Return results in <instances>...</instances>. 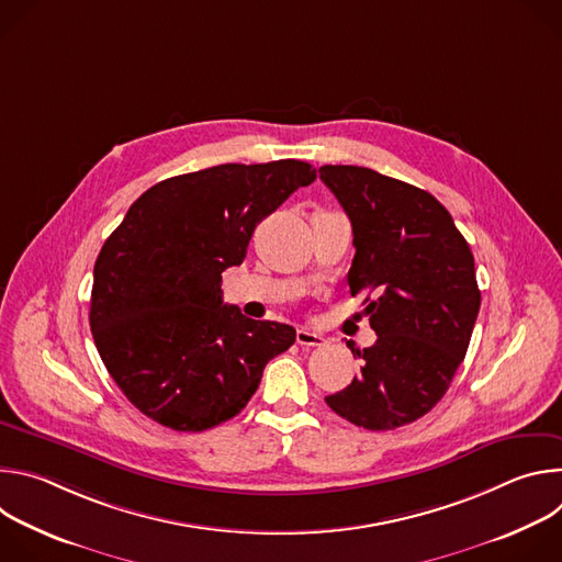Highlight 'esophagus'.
Returning <instances> with one entry per match:
<instances>
[{
	"mask_svg": "<svg viewBox=\"0 0 562 562\" xmlns=\"http://www.w3.org/2000/svg\"><path fill=\"white\" fill-rule=\"evenodd\" d=\"M295 340H297V345H302V347H319V345H325V338H323V336L315 334V331H308V329H304V327H300V329L295 331Z\"/></svg>",
	"mask_w": 562,
	"mask_h": 562,
	"instance_id": "1",
	"label": "esophagus"
}]
</instances>
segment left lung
Returning a JSON list of instances; mask_svg holds the SVG:
<instances>
[{
    "label": "left lung",
    "mask_w": 562,
    "mask_h": 562,
    "mask_svg": "<svg viewBox=\"0 0 562 562\" xmlns=\"http://www.w3.org/2000/svg\"><path fill=\"white\" fill-rule=\"evenodd\" d=\"M351 220V295L378 334L356 349L360 373L327 405L345 420L389 431L429 414L464 360L480 308L473 256L449 211L427 191L364 167H319Z\"/></svg>",
    "instance_id": "8db88e82"
}]
</instances>
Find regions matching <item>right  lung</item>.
<instances>
[{"mask_svg": "<svg viewBox=\"0 0 562 562\" xmlns=\"http://www.w3.org/2000/svg\"><path fill=\"white\" fill-rule=\"evenodd\" d=\"M315 169L300 159L220 165L142 193L109 235L91 293V331L131 403L176 431H204L247 407L295 329L222 302L256 224Z\"/></svg>", "mask_w": 562, "mask_h": 562, "instance_id": "right-lung-1", "label": "right lung"}]
</instances>
